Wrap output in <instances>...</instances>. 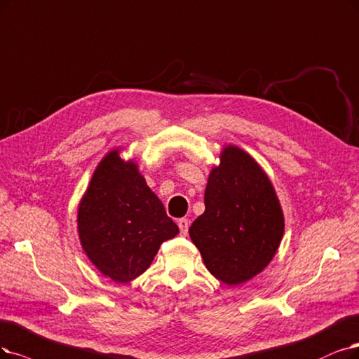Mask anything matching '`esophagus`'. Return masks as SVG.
<instances>
[{
    "label": "esophagus",
    "mask_w": 359,
    "mask_h": 359,
    "mask_svg": "<svg viewBox=\"0 0 359 359\" xmlns=\"http://www.w3.org/2000/svg\"><path fill=\"white\" fill-rule=\"evenodd\" d=\"M177 224H179L180 233H182L183 236L188 235V231H189V222H188V219H179Z\"/></svg>",
    "instance_id": "obj_1"
}]
</instances>
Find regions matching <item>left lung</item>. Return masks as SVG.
I'll use <instances>...</instances> for the list:
<instances>
[{
  "label": "left lung",
  "mask_w": 359,
  "mask_h": 359,
  "mask_svg": "<svg viewBox=\"0 0 359 359\" xmlns=\"http://www.w3.org/2000/svg\"><path fill=\"white\" fill-rule=\"evenodd\" d=\"M205 211L189 228L205 268L240 285L271 263L284 235V215L266 172L247 152L228 144L211 170Z\"/></svg>",
  "instance_id": "8db88e82"
}]
</instances>
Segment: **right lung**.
<instances>
[{
    "label": "right lung",
    "instance_id": "right-lung-1",
    "mask_svg": "<svg viewBox=\"0 0 359 359\" xmlns=\"http://www.w3.org/2000/svg\"><path fill=\"white\" fill-rule=\"evenodd\" d=\"M76 222L87 257L121 284L142 275L159 245L179 233L137 164L121 159L119 149L106 155L93 172Z\"/></svg>",
    "mask_w": 359,
    "mask_h": 359
}]
</instances>
